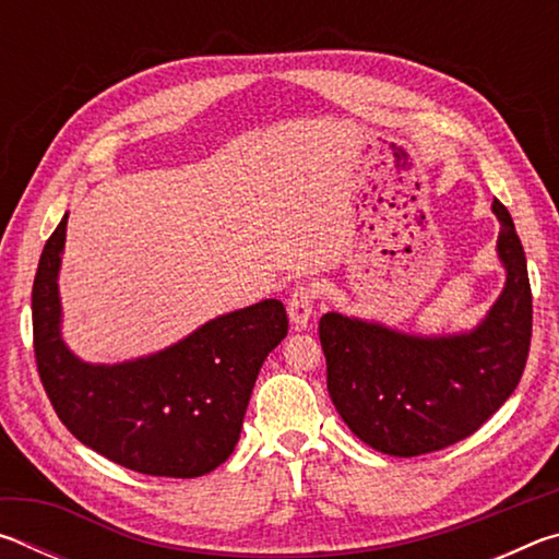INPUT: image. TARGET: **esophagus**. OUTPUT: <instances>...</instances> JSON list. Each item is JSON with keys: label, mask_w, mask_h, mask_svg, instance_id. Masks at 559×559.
Listing matches in <instances>:
<instances>
[{"label": "esophagus", "mask_w": 559, "mask_h": 559, "mask_svg": "<svg viewBox=\"0 0 559 559\" xmlns=\"http://www.w3.org/2000/svg\"><path fill=\"white\" fill-rule=\"evenodd\" d=\"M318 286L310 281H302L296 286V290L290 293V300H288V316H290V323L296 330L306 328L310 316H313V306L318 300Z\"/></svg>", "instance_id": "34e87169"}]
</instances>
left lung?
Here are the masks:
<instances>
[{
  "instance_id": "8db88e82",
  "label": "left lung",
  "mask_w": 559,
  "mask_h": 559,
  "mask_svg": "<svg viewBox=\"0 0 559 559\" xmlns=\"http://www.w3.org/2000/svg\"><path fill=\"white\" fill-rule=\"evenodd\" d=\"M493 212L508 281L473 333L414 337L337 313L320 318L330 400L367 447L404 459L447 449L515 392L533 337V290L513 219L498 200Z\"/></svg>"
}]
</instances>
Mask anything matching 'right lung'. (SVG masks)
I'll return each instance as SVG.
<instances>
[{
  "label": "right lung",
  "instance_id": "obj_1",
  "mask_svg": "<svg viewBox=\"0 0 559 559\" xmlns=\"http://www.w3.org/2000/svg\"><path fill=\"white\" fill-rule=\"evenodd\" d=\"M66 219L46 241L32 288L34 357L63 427L100 456L145 476L197 478L231 456L263 359L288 335L281 300L202 325L126 365H86L59 335Z\"/></svg>",
  "mask_w": 559,
  "mask_h": 559
}]
</instances>
